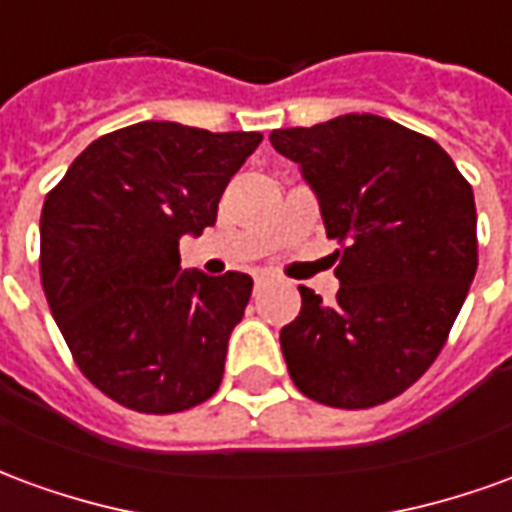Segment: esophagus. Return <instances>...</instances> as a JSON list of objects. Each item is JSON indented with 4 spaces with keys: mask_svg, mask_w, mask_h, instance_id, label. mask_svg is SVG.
Segmentation results:
<instances>
[{
    "mask_svg": "<svg viewBox=\"0 0 512 512\" xmlns=\"http://www.w3.org/2000/svg\"><path fill=\"white\" fill-rule=\"evenodd\" d=\"M263 285H266V274H257V277H255V290H260V288H263Z\"/></svg>",
    "mask_w": 512,
    "mask_h": 512,
    "instance_id": "obj_1",
    "label": "esophagus"
}]
</instances>
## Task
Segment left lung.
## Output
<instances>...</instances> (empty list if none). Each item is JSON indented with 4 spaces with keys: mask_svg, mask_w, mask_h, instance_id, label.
<instances>
[{
    "mask_svg": "<svg viewBox=\"0 0 512 512\" xmlns=\"http://www.w3.org/2000/svg\"><path fill=\"white\" fill-rule=\"evenodd\" d=\"M268 139L299 164L343 246L337 301L301 285L299 318L279 332L290 378L326 406L386 403L433 365L469 293L472 186L439 142L367 112Z\"/></svg>",
    "mask_w": 512,
    "mask_h": 512,
    "instance_id": "1",
    "label": "left lung"
}]
</instances>
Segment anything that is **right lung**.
Here are the masks:
<instances>
[{"mask_svg":"<svg viewBox=\"0 0 512 512\" xmlns=\"http://www.w3.org/2000/svg\"><path fill=\"white\" fill-rule=\"evenodd\" d=\"M263 134L145 120L95 139L40 213V277L76 365L104 395L175 414L219 389L252 277L180 268Z\"/></svg>","mask_w":512,"mask_h":512,"instance_id":"add662e5","label":"right lung"}]
</instances>
